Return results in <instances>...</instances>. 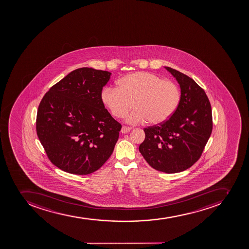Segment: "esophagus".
I'll list each match as a JSON object with an SVG mask.
<instances>
[{
	"label": "esophagus",
	"instance_id": "obj_1",
	"mask_svg": "<svg viewBox=\"0 0 249 249\" xmlns=\"http://www.w3.org/2000/svg\"><path fill=\"white\" fill-rule=\"evenodd\" d=\"M131 130V127H129V126H123L122 127L121 132L123 134H125V133H128L129 131Z\"/></svg>",
	"mask_w": 249,
	"mask_h": 249
}]
</instances>
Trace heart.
Returning a JSON list of instances; mask_svg holds the SVG:
<instances>
[{"label": "heart", "instance_id": "1", "mask_svg": "<svg viewBox=\"0 0 249 249\" xmlns=\"http://www.w3.org/2000/svg\"><path fill=\"white\" fill-rule=\"evenodd\" d=\"M118 84L102 90V103L116 118L125 116L134 103L135 109L126 118L128 124H142L147 120L154 125L162 124L180 104L178 85L153 73H132L119 79Z\"/></svg>", "mask_w": 249, "mask_h": 249}]
</instances>
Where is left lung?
<instances>
[{
	"label": "left lung",
	"mask_w": 249,
	"mask_h": 249,
	"mask_svg": "<svg viewBox=\"0 0 249 249\" xmlns=\"http://www.w3.org/2000/svg\"><path fill=\"white\" fill-rule=\"evenodd\" d=\"M178 82L180 100L170 119L144 129L139 151L159 171L175 174L200 159L213 130L211 104L205 90L188 75L165 67Z\"/></svg>",
	"instance_id": "left-lung-1"
}]
</instances>
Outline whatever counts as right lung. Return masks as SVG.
<instances>
[{
  "mask_svg": "<svg viewBox=\"0 0 249 249\" xmlns=\"http://www.w3.org/2000/svg\"><path fill=\"white\" fill-rule=\"evenodd\" d=\"M111 73L81 68L53 85L38 107L36 133L47 156L63 171L87 175L107 161L121 124L102 103Z\"/></svg>",
  "mask_w": 249,
  "mask_h": 249,
  "instance_id": "obj_1",
  "label": "right lung"
}]
</instances>
